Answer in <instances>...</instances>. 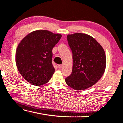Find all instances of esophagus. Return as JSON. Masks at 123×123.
I'll return each mask as SVG.
<instances>
[{
	"instance_id": "34e87169",
	"label": "esophagus",
	"mask_w": 123,
	"mask_h": 123,
	"mask_svg": "<svg viewBox=\"0 0 123 123\" xmlns=\"http://www.w3.org/2000/svg\"><path fill=\"white\" fill-rule=\"evenodd\" d=\"M58 68H59V69H61L62 68V67H63V65H61V64H60V65H58Z\"/></svg>"
}]
</instances>
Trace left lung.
Returning a JSON list of instances; mask_svg holds the SVG:
<instances>
[{"label": "left lung", "instance_id": "left-lung-1", "mask_svg": "<svg viewBox=\"0 0 123 123\" xmlns=\"http://www.w3.org/2000/svg\"><path fill=\"white\" fill-rule=\"evenodd\" d=\"M67 40L73 54V67L65 82L74 90H86L96 83L103 75L106 66L105 53L101 45L89 35L68 34Z\"/></svg>", "mask_w": 123, "mask_h": 123}]
</instances>
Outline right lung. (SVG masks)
Wrapping results in <instances>:
<instances>
[{
    "label": "right lung",
    "instance_id": "add662e5",
    "mask_svg": "<svg viewBox=\"0 0 123 123\" xmlns=\"http://www.w3.org/2000/svg\"><path fill=\"white\" fill-rule=\"evenodd\" d=\"M62 36L48 30H38L23 38L16 49V63L25 80L35 86L49 81L55 72L52 50Z\"/></svg>",
    "mask_w": 123,
    "mask_h": 123
}]
</instances>
